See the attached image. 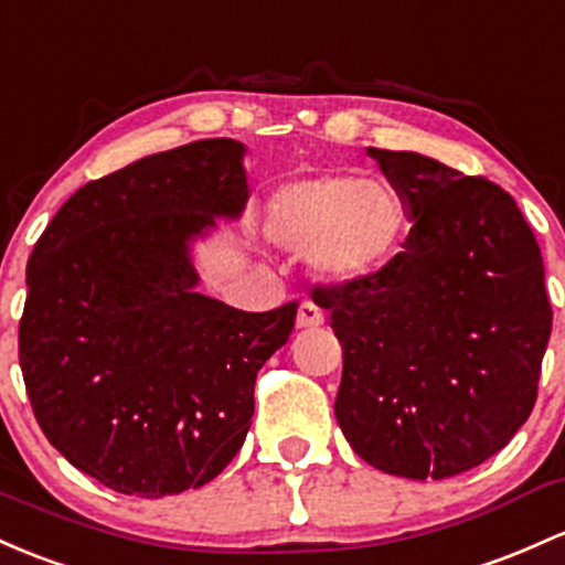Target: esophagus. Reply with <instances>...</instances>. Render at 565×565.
<instances>
[{
    "instance_id": "34e87169",
    "label": "esophagus",
    "mask_w": 565,
    "mask_h": 565,
    "mask_svg": "<svg viewBox=\"0 0 565 565\" xmlns=\"http://www.w3.org/2000/svg\"><path fill=\"white\" fill-rule=\"evenodd\" d=\"M319 324H324V311L306 300L300 306V311H297V327H300V330H311V327H319Z\"/></svg>"
}]
</instances>
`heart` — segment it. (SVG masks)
Masks as SVG:
<instances>
[{
  "mask_svg": "<svg viewBox=\"0 0 565 565\" xmlns=\"http://www.w3.org/2000/svg\"><path fill=\"white\" fill-rule=\"evenodd\" d=\"M265 233L278 246L311 252L332 281H367L392 265L407 233V203L386 179L353 173L300 179L273 192Z\"/></svg>",
  "mask_w": 565,
  "mask_h": 565,
  "instance_id": "b5f03b06",
  "label": "heart"
}]
</instances>
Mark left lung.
I'll list each match as a JSON object with an SVG mask.
<instances>
[{
	"label": "left lung",
	"mask_w": 565,
	"mask_h": 565,
	"mask_svg": "<svg viewBox=\"0 0 565 565\" xmlns=\"http://www.w3.org/2000/svg\"><path fill=\"white\" fill-rule=\"evenodd\" d=\"M370 154L413 227L375 278L313 289L343 345L334 415L370 467L443 480L499 454L534 411L553 330L542 252L486 177L415 152Z\"/></svg>",
	"instance_id": "8db88e82"
}]
</instances>
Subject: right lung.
Here are the masks:
<instances>
[{"label": "right lung", "mask_w": 565, "mask_h": 565, "mask_svg": "<svg viewBox=\"0 0 565 565\" xmlns=\"http://www.w3.org/2000/svg\"><path fill=\"white\" fill-rule=\"evenodd\" d=\"M244 145L203 139L79 188L36 241L18 359L36 424L117 493L214 480L244 445L259 367L297 302L246 313L195 292L190 241L244 212Z\"/></svg>", "instance_id": "1"}]
</instances>
